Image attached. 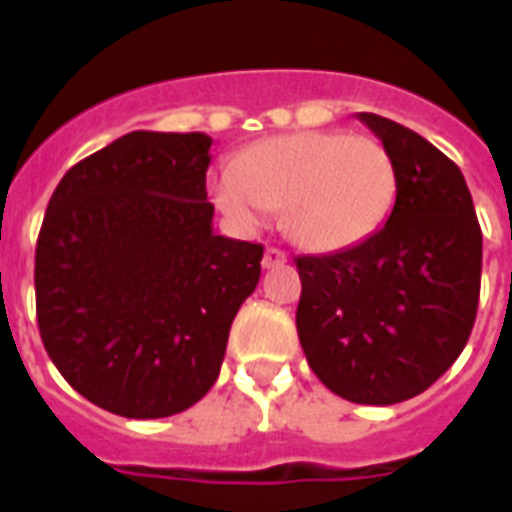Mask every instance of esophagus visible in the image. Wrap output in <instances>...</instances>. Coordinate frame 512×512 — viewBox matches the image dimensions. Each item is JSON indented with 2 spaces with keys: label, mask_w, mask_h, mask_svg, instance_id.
<instances>
[{
  "label": "esophagus",
  "mask_w": 512,
  "mask_h": 512,
  "mask_svg": "<svg viewBox=\"0 0 512 512\" xmlns=\"http://www.w3.org/2000/svg\"><path fill=\"white\" fill-rule=\"evenodd\" d=\"M284 263H287V255H284L281 249H276V247L265 249L263 268H268V271H271V268H279V265H284Z\"/></svg>",
  "instance_id": "obj_1"
}]
</instances>
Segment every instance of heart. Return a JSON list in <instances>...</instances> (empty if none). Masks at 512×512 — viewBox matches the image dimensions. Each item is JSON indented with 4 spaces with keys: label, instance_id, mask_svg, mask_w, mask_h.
I'll return each instance as SVG.
<instances>
[{
    "label": "heart",
    "instance_id": "heart-1",
    "mask_svg": "<svg viewBox=\"0 0 512 512\" xmlns=\"http://www.w3.org/2000/svg\"><path fill=\"white\" fill-rule=\"evenodd\" d=\"M217 207L241 231H255L284 207L297 244L332 252L358 244L396 199V164L380 140L350 132H292L260 140L212 183Z\"/></svg>",
    "mask_w": 512,
    "mask_h": 512
}]
</instances>
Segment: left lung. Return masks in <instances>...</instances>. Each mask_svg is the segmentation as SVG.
<instances>
[{
    "label": "left lung",
    "mask_w": 512,
    "mask_h": 512,
    "mask_svg": "<svg viewBox=\"0 0 512 512\" xmlns=\"http://www.w3.org/2000/svg\"><path fill=\"white\" fill-rule=\"evenodd\" d=\"M358 119L396 164L388 223L353 247L297 257V335L308 364L353 404L428 390L465 348L481 292V225L460 167L409 127Z\"/></svg>",
    "instance_id": "obj_1"
}]
</instances>
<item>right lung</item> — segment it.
<instances>
[{"label": "right lung", "instance_id": "add662e5", "mask_svg": "<svg viewBox=\"0 0 512 512\" xmlns=\"http://www.w3.org/2000/svg\"><path fill=\"white\" fill-rule=\"evenodd\" d=\"M212 138L130 132L74 164L36 241V319L52 364L106 412L156 420L215 385L263 247L217 236Z\"/></svg>", "mask_w": 512, "mask_h": 512}]
</instances>
